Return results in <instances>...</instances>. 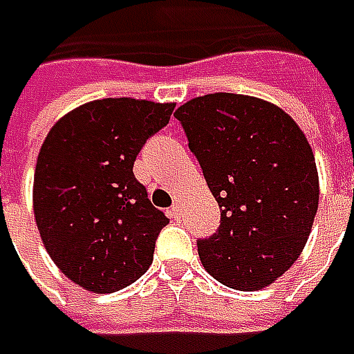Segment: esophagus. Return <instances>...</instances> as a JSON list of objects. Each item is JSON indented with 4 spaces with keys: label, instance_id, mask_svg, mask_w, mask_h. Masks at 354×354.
I'll list each match as a JSON object with an SVG mask.
<instances>
[{
    "label": "esophagus",
    "instance_id": "obj_1",
    "mask_svg": "<svg viewBox=\"0 0 354 354\" xmlns=\"http://www.w3.org/2000/svg\"><path fill=\"white\" fill-rule=\"evenodd\" d=\"M183 211H185L183 205H181V203H175V205L169 209V216L171 218H175V221H179V218L183 216Z\"/></svg>",
    "mask_w": 354,
    "mask_h": 354
}]
</instances>
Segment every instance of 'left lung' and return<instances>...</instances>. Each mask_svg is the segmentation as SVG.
<instances>
[{
    "label": "left lung",
    "mask_w": 354,
    "mask_h": 354,
    "mask_svg": "<svg viewBox=\"0 0 354 354\" xmlns=\"http://www.w3.org/2000/svg\"><path fill=\"white\" fill-rule=\"evenodd\" d=\"M221 226L198 238L205 270L232 290L270 286L299 258L319 205L313 149L274 104L216 92L177 108Z\"/></svg>",
    "instance_id": "obj_1"
}]
</instances>
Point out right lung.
<instances>
[{"mask_svg":"<svg viewBox=\"0 0 354 354\" xmlns=\"http://www.w3.org/2000/svg\"><path fill=\"white\" fill-rule=\"evenodd\" d=\"M175 104L104 98L61 118L41 145L33 211L62 274L94 293L142 278L169 218L133 175L143 143L169 124Z\"/></svg>","mask_w":354,"mask_h":354,"instance_id":"1","label":"right lung"}]
</instances>
